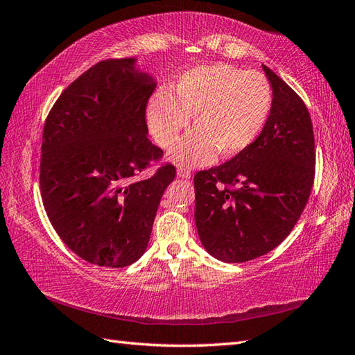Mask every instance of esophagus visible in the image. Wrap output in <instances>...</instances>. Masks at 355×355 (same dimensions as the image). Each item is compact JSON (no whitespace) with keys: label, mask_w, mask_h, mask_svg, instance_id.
Here are the masks:
<instances>
[{"label":"esophagus","mask_w":355,"mask_h":355,"mask_svg":"<svg viewBox=\"0 0 355 355\" xmlns=\"http://www.w3.org/2000/svg\"><path fill=\"white\" fill-rule=\"evenodd\" d=\"M177 175L180 177V178H183V180H189L191 178V171L189 169H183V168H180L178 171H177Z\"/></svg>","instance_id":"1"}]
</instances>
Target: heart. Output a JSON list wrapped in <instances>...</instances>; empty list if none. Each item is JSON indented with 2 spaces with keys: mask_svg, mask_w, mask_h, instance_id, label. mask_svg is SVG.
Instances as JSON below:
<instances>
[{
  "mask_svg": "<svg viewBox=\"0 0 355 355\" xmlns=\"http://www.w3.org/2000/svg\"><path fill=\"white\" fill-rule=\"evenodd\" d=\"M271 102V87L261 73L229 64L201 65L177 80L173 96L150 97L148 123L158 145L171 148L193 116L197 128L169 154L172 163L193 168L212 163L218 153H245L266 126Z\"/></svg>",
  "mask_w": 355,
  "mask_h": 355,
  "instance_id": "obj_1",
  "label": "heart"
}]
</instances>
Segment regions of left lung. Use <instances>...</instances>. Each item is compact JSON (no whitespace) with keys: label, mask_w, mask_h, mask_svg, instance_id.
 Wrapping results in <instances>:
<instances>
[{"label":"left lung","mask_w":355,"mask_h":355,"mask_svg":"<svg viewBox=\"0 0 355 355\" xmlns=\"http://www.w3.org/2000/svg\"><path fill=\"white\" fill-rule=\"evenodd\" d=\"M262 70L273 102L258 140L193 178L200 241L223 262L252 261L281 244L302 215L314 182L310 112L276 73L266 65Z\"/></svg>","instance_id":"obj_1"}]
</instances>
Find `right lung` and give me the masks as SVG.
Returning a JSON list of instances; mask_svg holds the SVG:
<instances>
[{
  "label": "right lung",
  "instance_id": "add662e5",
  "mask_svg": "<svg viewBox=\"0 0 355 355\" xmlns=\"http://www.w3.org/2000/svg\"><path fill=\"white\" fill-rule=\"evenodd\" d=\"M155 87L137 58L102 61L67 87L45 120V212L69 248L94 266L120 268L141 258L175 178L171 164L140 178L163 154L145 120Z\"/></svg>",
  "mask_w": 355,
  "mask_h": 355
}]
</instances>
